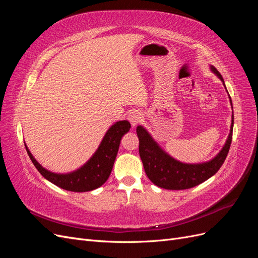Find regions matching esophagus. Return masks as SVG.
Segmentation results:
<instances>
[{"instance_id": "1", "label": "esophagus", "mask_w": 258, "mask_h": 258, "mask_svg": "<svg viewBox=\"0 0 258 258\" xmlns=\"http://www.w3.org/2000/svg\"><path fill=\"white\" fill-rule=\"evenodd\" d=\"M129 121L131 122L132 127H136L138 123H140L142 121L143 119V114L140 112V111H132L130 114H129V117H128Z\"/></svg>"}]
</instances>
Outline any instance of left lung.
I'll return each mask as SVG.
<instances>
[{"instance_id":"1","label":"left lung","mask_w":258,"mask_h":258,"mask_svg":"<svg viewBox=\"0 0 258 258\" xmlns=\"http://www.w3.org/2000/svg\"><path fill=\"white\" fill-rule=\"evenodd\" d=\"M210 68L211 71L220 77V80L224 83L221 73L213 66ZM232 128L233 113L229 136L221 152L213 159L207 162L184 163L171 157L157 144V142L154 141L152 136L142 126H138L137 135L140 141L139 153L147 177L158 187L171 190L191 188V187L204 183L220 170L227 157L232 140Z\"/></svg>"}]
</instances>
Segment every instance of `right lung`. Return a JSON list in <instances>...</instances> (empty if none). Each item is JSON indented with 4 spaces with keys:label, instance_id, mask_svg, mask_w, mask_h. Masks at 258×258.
<instances>
[{
    "label": "right lung",
    "instance_id": "add662e5",
    "mask_svg": "<svg viewBox=\"0 0 258 258\" xmlns=\"http://www.w3.org/2000/svg\"><path fill=\"white\" fill-rule=\"evenodd\" d=\"M130 127L131 124L128 120L115 122L106 131L102 142L92 157L80 169L66 174L53 173L43 168L28 150L27 145H25L31 161L33 162L38 172L49 182L69 191H90L102 186L110 176L117 152H118L120 140L122 136L129 131Z\"/></svg>",
    "mask_w": 258,
    "mask_h": 258
}]
</instances>
